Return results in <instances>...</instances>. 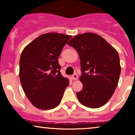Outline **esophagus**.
Instances as JSON below:
<instances>
[{"label": "esophagus", "mask_w": 135, "mask_h": 135, "mask_svg": "<svg viewBox=\"0 0 135 135\" xmlns=\"http://www.w3.org/2000/svg\"><path fill=\"white\" fill-rule=\"evenodd\" d=\"M72 80H77L78 79V75H77V74H74V75L72 76Z\"/></svg>", "instance_id": "esophagus-1"}]
</instances>
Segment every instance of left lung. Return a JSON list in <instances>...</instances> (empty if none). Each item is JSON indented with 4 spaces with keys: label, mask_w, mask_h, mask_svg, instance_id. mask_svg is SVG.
Returning a JSON list of instances; mask_svg holds the SVG:
<instances>
[{
    "label": "left lung",
    "mask_w": 135,
    "mask_h": 135,
    "mask_svg": "<svg viewBox=\"0 0 135 135\" xmlns=\"http://www.w3.org/2000/svg\"><path fill=\"white\" fill-rule=\"evenodd\" d=\"M77 50L80 60L83 83L77 92L79 101L96 108L110 99L117 86L121 67L116 49L103 37L94 33L75 35L67 43Z\"/></svg>",
    "instance_id": "obj_1"
}]
</instances>
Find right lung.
Wrapping results in <instances>:
<instances>
[{
    "instance_id": "obj_1",
    "label": "right lung",
    "mask_w": 135,
    "mask_h": 135,
    "mask_svg": "<svg viewBox=\"0 0 135 135\" xmlns=\"http://www.w3.org/2000/svg\"><path fill=\"white\" fill-rule=\"evenodd\" d=\"M71 35L47 33L24 48L20 60V79L25 93L38 109L60 104L69 80L62 76L58 58Z\"/></svg>"
}]
</instances>
